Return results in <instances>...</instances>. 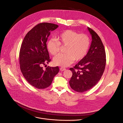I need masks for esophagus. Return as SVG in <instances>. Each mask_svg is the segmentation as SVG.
Wrapping results in <instances>:
<instances>
[{
  "label": "esophagus",
  "mask_w": 123,
  "mask_h": 123,
  "mask_svg": "<svg viewBox=\"0 0 123 123\" xmlns=\"http://www.w3.org/2000/svg\"><path fill=\"white\" fill-rule=\"evenodd\" d=\"M66 69L65 68H63V67H61L60 68V70L61 71H65Z\"/></svg>",
  "instance_id": "esophagus-1"
}]
</instances>
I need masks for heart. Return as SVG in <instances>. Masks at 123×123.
Returning a JSON list of instances; mask_svg holds the SVG:
<instances>
[{"mask_svg": "<svg viewBox=\"0 0 123 123\" xmlns=\"http://www.w3.org/2000/svg\"><path fill=\"white\" fill-rule=\"evenodd\" d=\"M55 39L50 38L47 42L48 51L52 55H56L60 51V46H65V54H59L54 59L55 65L68 67L74 61L83 59L87 54L90 46L89 37L85 33L76 31L65 30L56 36Z\"/></svg>", "mask_w": 123, "mask_h": 123, "instance_id": "b5f03b06", "label": "heart"}]
</instances>
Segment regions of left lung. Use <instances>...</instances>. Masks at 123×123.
<instances>
[{
  "mask_svg": "<svg viewBox=\"0 0 123 123\" xmlns=\"http://www.w3.org/2000/svg\"><path fill=\"white\" fill-rule=\"evenodd\" d=\"M92 42L85 57L70 68L73 75L69 81L71 88L78 92L91 89L100 80L106 64V55L104 45L98 35L88 28Z\"/></svg>",
  "mask_w": 123,
  "mask_h": 123,
  "instance_id": "left-lung-1",
  "label": "left lung"
}]
</instances>
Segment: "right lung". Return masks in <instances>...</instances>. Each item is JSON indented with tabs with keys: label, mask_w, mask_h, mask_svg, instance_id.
<instances>
[{
	"label": "right lung",
	"mask_w": 123,
	"mask_h": 123,
	"mask_svg": "<svg viewBox=\"0 0 123 123\" xmlns=\"http://www.w3.org/2000/svg\"><path fill=\"white\" fill-rule=\"evenodd\" d=\"M58 26L53 23H39L25 36L19 51L21 72L27 81L37 89H44L49 86L59 68L42 66L50 61L46 42L51 31Z\"/></svg>",
	"instance_id": "obj_1"
}]
</instances>
